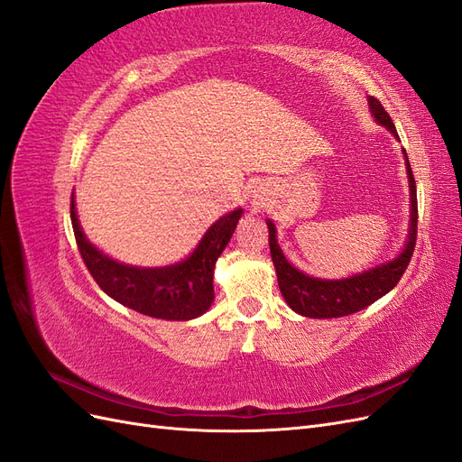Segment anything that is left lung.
Wrapping results in <instances>:
<instances>
[{
	"instance_id": "1",
	"label": "left lung",
	"mask_w": 462,
	"mask_h": 462,
	"mask_svg": "<svg viewBox=\"0 0 462 462\" xmlns=\"http://www.w3.org/2000/svg\"><path fill=\"white\" fill-rule=\"evenodd\" d=\"M368 106H370L374 121L380 123L382 127H385L387 131H391V134L399 138L395 125L391 121L383 106L372 96L368 97ZM402 156H404V165H407V179H409V190H411V223H409L407 243H404L402 250L393 260L383 262L380 265H375V268H370L343 279L310 277L309 273L295 268V265L285 258L282 246L277 243V231H275L273 221L265 219L270 229V253H272V262L275 265L277 283L291 310H295L300 316L318 318V319L341 318V316H348L366 309V306L387 295V292L399 283V279L402 277L404 270H407L411 256L414 253L416 223H418L416 183H414V175L409 163L407 150H402Z\"/></svg>"
}]
</instances>
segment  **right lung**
Here are the masks:
<instances>
[{
	"label": "right lung",
	"mask_w": 462,
	"mask_h": 462,
	"mask_svg": "<svg viewBox=\"0 0 462 462\" xmlns=\"http://www.w3.org/2000/svg\"><path fill=\"white\" fill-rule=\"evenodd\" d=\"M243 216V208L221 216L185 260L163 268H141L114 260L90 243L80 227L71 199L75 239L88 272L107 297L150 318L187 321L208 312L214 302V268Z\"/></svg>",
	"instance_id": "right-lung-1"
}]
</instances>
